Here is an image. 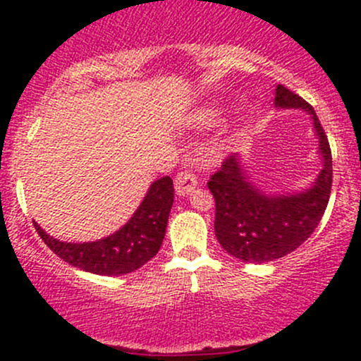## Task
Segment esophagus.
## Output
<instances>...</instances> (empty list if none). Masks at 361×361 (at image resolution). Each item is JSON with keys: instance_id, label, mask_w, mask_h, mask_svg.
<instances>
[{"instance_id": "obj_1", "label": "esophagus", "mask_w": 361, "mask_h": 361, "mask_svg": "<svg viewBox=\"0 0 361 361\" xmlns=\"http://www.w3.org/2000/svg\"><path fill=\"white\" fill-rule=\"evenodd\" d=\"M195 187H197V178L192 171H180L174 178V188H176L178 195H188Z\"/></svg>"}]
</instances>
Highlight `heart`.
Listing matches in <instances>:
<instances>
[{"label": "heart", "instance_id": "obj_1", "mask_svg": "<svg viewBox=\"0 0 361 361\" xmlns=\"http://www.w3.org/2000/svg\"><path fill=\"white\" fill-rule=\"evenodd\" d=\"M221 108L216 104H206V106L197 108L190 115V123L194 127H211L220 120Z\"/></svg>", "mask_w": 361, "mask_h": 361}]
</instances>
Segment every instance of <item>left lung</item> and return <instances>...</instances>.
Instances as JSON below:
<instances>
[{
    "instance_id": "8db88e82",
    "label": "left lung",
    "mask_w": 361,
    "mask_h": 361,
    "mask_svg": "<svg viewBox=\"0 0 361 361\" xmlns=\"http://www.w3.org/2000/svg\"><path fill=\"white\" fill-rule=\"evenodd\" d=\"M276 108L311 115L323 166L311 187L293 194H267L251 181L238 154L224 160L207 188L216 204L214 234L221 248L243 262L264 264L292 253L307 241L326 209L332 190V152L307 101L285 85L276 87Z\"/></svg>"
}]
</instances>
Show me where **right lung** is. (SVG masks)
Listing matches in <instances>:
<instances>
[{
    "instance_id": "right-lung-1",
    "label": "right lung",
    "mask_w": 361,
    "mask_h": 361,
    "mask_svg": "<svg viewBox=\"0 0 361 361\" xmlns=\"http://www.w3.org/2000/svg\"><path fill=\"white\" fill-rule=\"evenodd\" d=\"M173 201V180L169 176L159 178L123 227L92 243L59 241L47 234L36 221L32 224L43 243L73 267L92 274L122 276L134 272L159 253Z\"/></svg>"
}]
</instances>
